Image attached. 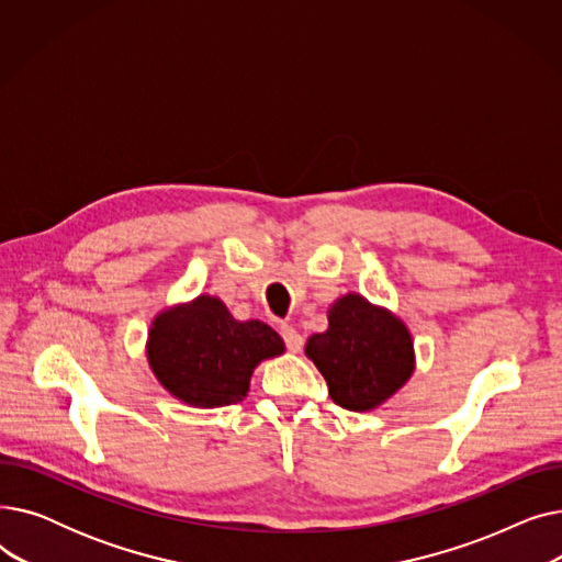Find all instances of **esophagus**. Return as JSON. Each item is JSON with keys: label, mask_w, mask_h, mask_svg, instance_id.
I'll list each match as a JSON object with an SVG mask.
<instances>
[{"label": "esophagus", "mask_w": 562, "mask_h": 562, "mask_svg": "<svg viewBox=\"0 0 562 562\" xmlns=\"http://www.w3.org/2000/svg\"><path fill=\"white\" fill-rule=\"evenodd\" d=\"M280 335H282V339H284V346L291 350V352H299L301 348H303V335L293 328V326H289V323H282L280 326Z\"/></svg>", "instance_id": "obj_1"}]
</instances>
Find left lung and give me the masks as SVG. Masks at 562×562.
Returning a JSON list of instances; mask_svg holds the SVG:
<instances>
[{
  "label": "left lung",
  "instance_id": "1",
  "mask_svg": "<svg viewBox=\"0 0 562 562\" xmlns=\"http://www.w3.org/2000/svg\"><path fill=\"white\" fill-rule=\"evenodd\" d=\"M328 323L326 333L310 337L305 352L337 405L373 409L405 385L415 369V350L394 314L348 293L330 307Z\"/></svg>",
  "mask_w": 562,
  "mask_h": 562
}]
</instances>
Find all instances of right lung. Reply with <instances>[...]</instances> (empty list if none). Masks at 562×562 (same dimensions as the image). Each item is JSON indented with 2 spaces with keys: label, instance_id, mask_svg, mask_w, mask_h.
<instances>
[{
  "label": "right lung",
  "instance_id": "obj_1",
  "mask_svg": "<svg viewBox=\"0 0 562 562\" xmlns=\"http://www.w3.org/2000/svg\"><path fill=\"white\" fill-rule=\"evenodd\" d=\"M282 350L271 326L234 321L212 296L166 310L147 339V360L161 385L195 407L239 403L248 394L252 369Z\"/></svg>",
  "mask_w": 562,
  "mask_h": 562
}]
</instances>
